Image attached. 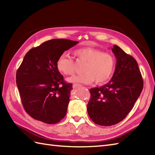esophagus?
I'll return each mask as SVG.
<instances>
[{
  "mask_svg": "<svg viewBox=\"0 0 155 155\" xmlns=\"http://www.w3.org/2000/svg\"><path fill=\"white\" fill-rule=\"evenodd\" d=\"M79 87H81V84H74L73 85H72V87H73L74 88H77Z\"/></svg>",
  "mask_w": 155,
  "mask_h": 155,
  "instance_id": "esophagus-1",
  "label": "esophagus"
}]
</instances>
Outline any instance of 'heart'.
Instances as JSON below:
<instances>
[{"mask_svg":"<svg viewBox=\"0 0 155 155\" xmlns=\"http://www.w3.org/2000/svg\"><path fill=\"white\" fill-rule=\"evenodd\" d=\"M74 54L85 61L83 68L84 72L68 78L67 81L70 83L89 84L95 81L97 84H102L109 80L113 75L115 60L112 54L93 47L77 49ZM56 66L57 70L65 75H70L74 72V61L67 54L61 55Z\"/></svg>","mask_w":155,"mask_h":155,"instance_id":"heart-1","label":"heart"}]
</instances>
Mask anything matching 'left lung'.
I'll use <instances>...</instances> for the list:
<instances>
[{
	"label": "left lung",
	"instance_id": "8db88e82",
	"mask_svg": "<svg viewBox=\"0 0 155 155\" xmlns=\"http://www.w3.org/2000/svg\"><path fill=\"white\" fill-rule=\"evenodd\" d=\"M117 58L111 80L90 89L87 111L91 120L101 126H111L123 120L130 113L143 88L137 61L117 45L112 48Z\"/></svg>",
	"mask_w": 155,
	"mask_h": 155
}]
</instances>
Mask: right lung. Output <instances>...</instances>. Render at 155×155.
Returning <instances> with one entry per match:
<instances>
[{"label": "right lung", "mask_w": 155, "mask_h": 155, "mask_svg": "<svg viewBox=\"0 0 155 155\" xmlns=\"http://www.w3.org/2000/svg\"><path fill=\"white\" fill-rule=\"evenodd\" d=\"M78 43L52 39L25 54L16 82L25 110L34 119L52 124L65 117L72 84L66 83L56 64L64 51Z\"/></svg>", "instance_id": "right-lung-1"}]
</instances>
